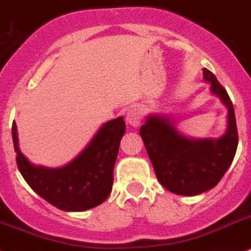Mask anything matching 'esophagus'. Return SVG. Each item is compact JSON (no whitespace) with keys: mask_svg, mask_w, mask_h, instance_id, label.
<instances>
[{"mask_svg":"<svg viewBox=\"0 0 251 251\" xmlns=\"http://www.w3.org/2000/svg\"><path fill=\"white\" fill-rule=\"evenodd\" d=\"M126 119H127L128 124L133 126V127H137V126H140L141 121H142V111H141L140 108H137V106H132L130 109H128Z\"/></svg>","mask_w":251,"mask_h":251,"instance_id":"obj_1","label":"esophagus"}]
</instances>
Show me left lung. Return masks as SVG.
<instances>
[{"label":"left lung","instance_id":"8db88e82","mask_svg":"<svg viewBox=\"0 0 251 251\" xmlns=\"http://www.w3.org/2000/svg\"><path fill=\"white\" fill-rule=\"evenodd\" d=\"M203 78L211 91L227 108V129L213 140H193L174 127L170 118L150 115L140 129L157 180L171 193L197 196L212 189L221 180L236 153L237 137L235 111L227 91L211 71L203 68Z\"/></svg>","mask_w":251,"mask_h":251}]
</instances>
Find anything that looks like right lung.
Here are the masks:
<instances>
[{
  "label": "right lung",
  "instance_id": "obj_1",
  "mask_svg": "<svg viewBox=\"0 0 251 251\" xmlns=\"http://www.w3.org/2000/svg\"><path fill=\"white\" fill-rule=\"evenodd\" d=\"M126 132L122 117L102 124L80 155L63 168L35 166L19 149L18 128L12 123L16 162L29 187L62 211L81 212L101 204L113 187L119 143Z\"/></svg>",
  "mask_w": 251,
  "mask_h": 251
}]
</instances>
